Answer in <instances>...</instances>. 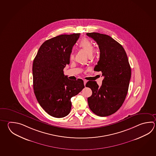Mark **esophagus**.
<instances>
[{"instance_id": "34e87169", "label": "esophagus", "mask_w": 156, "mask_h": 156, "mask_svg": "<svg viewBox=\"0 0 156 156\" xmlns=\"http://www.w3.org/2000/svg\"><path fill=\"white\" fill-rule=\"evenodd\" d=\"M87 80H84V85H85V84H86V83H87Z\"/></svg>"}]
</instances>
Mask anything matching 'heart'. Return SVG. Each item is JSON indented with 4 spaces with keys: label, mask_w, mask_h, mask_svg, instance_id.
<instances>
[{
    "label": "heart",
    "mask_w": 156,
    "mask_h": 156,
    "mask_svg": "<svg viewBox=\"0 0 156 156\" xmlns=\"http://www.w3.org/2000/svg\"><path fill=\"white\" fill-rule=\"evenodd\" d=\"M79 47L84 50L89 56H91L94 52V46L91 41H89L87 38H84L80 42ZM71 60L74 59L73 54H71L70 56Z\"/></svg>",
    "instance_id": "b5f03b06"
}]
</instances>
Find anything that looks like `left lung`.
<instances>
[{
    "mask_svg": "<svg viewBox=\"0 0 156 156\" xmlns=\"http://www.w3.org/2000/svg\"><path fill=\"white\" fill-rule=\"evenodd\" d=\"M87 35L98 44L100 58L94 70L101 72L104 77L100 87L95 81L87 83L85 86L92 90L88 98L89 107L98 116H107L117 112L124 102L131 69L123 47L112 37L97 33Z\"/></svg>",
    "mask_w": 156,
    "mask_h": 156,
    "instance_id": "1",
    "label": "left lung"
}]
</instances>
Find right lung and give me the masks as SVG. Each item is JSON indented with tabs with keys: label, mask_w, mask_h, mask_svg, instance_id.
<instances>
[{
	"label": "right lung",
	"mask_w": 156,
	"mask_h": 156,
	"mask_svg": "<svg viewBox=\"0 0 156 156\" xmlns=\"http://www.w3.org/2000/svg\"><path fill=\"white\" fill-rule=\"evenodd\" d=\"M80 34L61 35L44 41L33 62V87L36 98L48 114L64 118L71 111V98L84 88L83 80L68 79L63 69Z\"/></svg>",
	"instance_id": "1"
}]
</instances>
